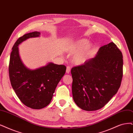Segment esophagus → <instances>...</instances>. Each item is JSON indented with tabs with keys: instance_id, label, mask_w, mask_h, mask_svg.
<instances>
[{
	"instance_id": "obj_1",
	"label": "esophagus",
	"mask_w": 133,
	"mask_h": 133,
	"mask_svg": "<svg viewBox=\"0 0 133 133\" xmlns=\"http://www.w3.org/2000/svg\"><path fill=\"white\" fill-rule=\"evenodd\" d=\"M71 71V69H70V66H67V69H66V72L67 73H70Z\"/></svg>"
}]
</instances>
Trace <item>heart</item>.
<instances>
[{
	"label": "heart",
	"instance_id": "1",
	"mask_svg": "<svg viewBox=\"0 0 133 133\" xmlns=\"http://www.w3.org/2000/svg\"><path fill=\"white\" fill-rule=\"evenodd\" d=\"M89 41L86 39L77 41L73 45V51L76 53L73 57V61L77 65L84 63L89 57L92 46L89 45Z\"/></svg>",
	"mask_w": 133,
	"mask_h": 133
}]
</instances>
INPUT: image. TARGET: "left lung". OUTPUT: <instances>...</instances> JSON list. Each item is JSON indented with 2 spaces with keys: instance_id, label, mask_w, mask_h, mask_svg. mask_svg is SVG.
Here are the masks:
<instances>
[{
  "instance_id": "1",
  "label": "left lung",
  "mask_w": 133,
  "mask_h": 133,
  "mask_svg": "<svg viewBox=\"0 0 133 133\" xmlns=\"http://www.w3.org/2000/svg\"><path fill=\"white\" fill-rule=\"evenodd\" d=\"M123 55L111 42L95 57L71 69L73 100L81 109L92 111L107 104L118 90L123 77Z\"/></svg>"
}]
</instances>
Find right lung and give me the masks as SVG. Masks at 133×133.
I'll return each instance as SVG.
<instances>
[{"label":"right lung","instance_id":"1","mask_svg":"<svg viewBox=\"0 0 133 133\" xmlns=\"http://www.w3.org/2000/svg\"><path fill=\"white\" fill-rule=\"evenodd\" d=\"M40 34L39 32H33L17 39L12 48L9 66L13 89L23 104L33 109H41L50 104L58 83L66 70L65 65L52 62L36 70L29 69L23 65L18 46L26 39L38 37Z\"/></svg>","mask_w":133,"mask_h":133}]
</instances>
